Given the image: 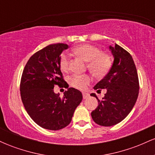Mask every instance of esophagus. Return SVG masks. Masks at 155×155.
<instances>
[{
    "mask_svg": "<svg viewBox=\"0 0 155 155\" xmlns=\"http://www.w3.org/2000/svg\"><path fill=\"white\" fill-rule=\"evenodd\" d=\"M82 95H83V98L84 99L87 98V97H89V94L87 93V92H82Z\"/></svg>",
    "mask_w": 155,
    "mask_h": 155,
    "instance_id": "obj_1",
    "label": "esophagus"
}]
</instances>
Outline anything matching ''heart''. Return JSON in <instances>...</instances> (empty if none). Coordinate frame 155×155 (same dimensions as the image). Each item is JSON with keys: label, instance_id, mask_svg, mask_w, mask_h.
<instances>
[{"label": "heart", "instance_id": "obj_1", "mask_svg": "<svg viewBox=\"0 0 155 155\" xmlns=\"http://www.w3.org/2000/svg\"><path fill=\"white\" fill-rule=\"evenodd\" d=\"M72 52L87 62L89 71L96 77L102 78L108 74L111 70L113 61L111 57L106 52H102L98 47L91 44H84L72 49ZM60 68L62 71L68 72L70 68V62L68 55L63 53L60 57ZM91 81L88 75L74 74L68 79V83L73 87L83 90Z\"/></svg>", "mask_w": 155, "mask_h": 155}]
</instances>
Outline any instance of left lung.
<instances>
[{"mask_svg": "<svg viewBox=\"0 0 155 155\" xmlns=\"http://www.w3.org/2000/svg\"><path fill=\"white\" fill-rule=\"evenodd\" d=\"M109 48L114 58L113 65L107 75L94 87L97 91L106 89L107 92L102 100L95 94L90 95L98 102L91 113L92 120L105 127L123 120L133 109L139 92L138 73L131 54L117 44Z\"/></svg>", "mask_w": 155, "mask_h": 155, "instance_id": "8db88e82", "label": "left lung"}]
</instances>
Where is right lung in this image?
<instances>
[{
	"label": "right lung",
	"instance_id": "right-lung-1",
	"mask_svg": "<svg viewBox=\"0 0 155 155\" xmlns=\"http://www.w3.org/2000/svg\"><path fill=\"white\" fill-rule=\"evenodd\" d=\"M68 46L54 44L33 54L27 62L20 80L19 90L26 111L43 128L58 130L70 124L76 108L82 101L79 90L70 87L63 97L54 92V87H64L59 65L60 55Z\"/></svg>",
	"mask_w": 155,
	"mask_h": 155
}]
</instances>
